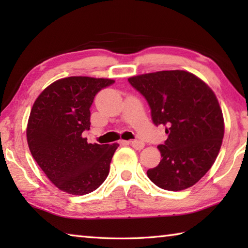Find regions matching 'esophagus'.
<instances>
[{"label":"esophagus","mask_w":248,"mask_h":248,"mask_svg":"<svg viewBox=\"0 0 248 248\" xmlns=\"http://www.w3.org/2000/svg\"><path fill=\"white\" fill-rule=\"evenodd\" d=\"M128 143L131 144L134 149L136 150H142L144 148V142L139 141V140H132V141H129Z\"/></svg>","instance_id":"esophagus-1"}]
</instances>
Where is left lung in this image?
Returning a JSON list of instances; mask_svg holds the SVG:
<instances>
[{
  "label": "left lung",
  "instance_id": "obj_1",
  "mask_svg": "<svg viewBox=\"0 0 248 248\" xmlns=\"http://www.w3.org/2000/svg\"><path fill=\"white\" fill-rule=\"evenodd\" d=\"M151 108L155 125L169 134L157 148L162 159L146 174L157 187L184 190L211 169L224 136L219 102L202 79L182 70L159 71L128 78Z\"/></svg>",
  "mask_w": 248,
  "mask_h": 248
}]
</instances>
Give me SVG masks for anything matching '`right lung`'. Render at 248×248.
Listing matches in <instances>:
<instances>
[{
	"mask_svg": "<svg viewBox=\"0 0 248 248\" xmlns=\"http://www.w3.org/2000/svg\"><path fill=\"white\" fill-rule=\"evenodd\" d=\"M115 81L110 78L70 77L45 89L31 108L27 142L37 164L59 189L82 196L94 191L109 174L118 143H87L96 94Z\"/></svg>",
	"mask_w": 248,
	"mask_h": 248,
	"instance_id": "right-lung-1",
	"label": "right lung"
}]
</instances>
